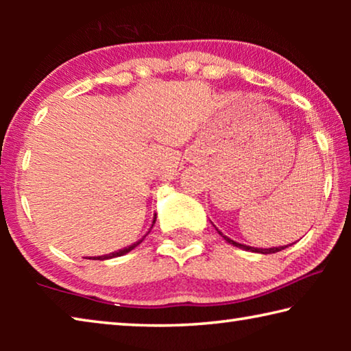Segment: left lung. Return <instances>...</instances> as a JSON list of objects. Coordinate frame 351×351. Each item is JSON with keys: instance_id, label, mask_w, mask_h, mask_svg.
<instances>
[{"instance_id": "obj_1", "label": "left lung", "mask_w": 351, "mask_h": 351, "mask_svg": "<svg viewBox=\"0 0 351 351\" xmlns=\"http://www.w3.org/2000/svg\"><path fill=\"white\" fill-rule=\"evenodd\" d=\"M217 230H218V229H217ZM218 234L223 235L221 232H219V230H218ZM223 239H224L226 241H228V243H230V245L237 246V247L246 249V251H252V252H258V254H276V252H278V251H283L285 247H288V246H278V247H269V249H260V247H251V246H246V245H240V243H237V241H234V240L228 239V237H226V235H223Z\"/></svg>"}]
</instances>
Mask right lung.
I'll list each match as a JSON object with an SVG mask.
<instances>
[{"label": "right lung", "mask_w": 351, "mask_h": 351, "mask_svg": "<svg viewBox=\"0 0 351 351\" xmlns=\"http://www.w3.org/2000/svg\"><path fill=\"white\" fill-rule=\"evenodd\" d=\"M154 221H156V217H154V219H153V224H154ZM153 228V226H152ZM144 240V239H142ZM142 240H139L138 243H134V245H132V246H128V247H123V249H121V251H117V252H112V254H106V255H102V257H97V258H93V260H108V258H112V257H121V255H123V254H127V252H130L132 251V249H134L136 246L139 245V243H142Z\"/></svg>", "instance_id": "obj_1"}]
</instances>
